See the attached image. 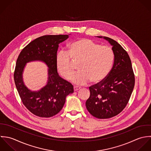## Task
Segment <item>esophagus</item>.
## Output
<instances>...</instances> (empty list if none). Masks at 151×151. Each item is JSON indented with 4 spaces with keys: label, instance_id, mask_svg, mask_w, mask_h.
I'll return each instance as SVG.
<instances>
[{
    "label": "esophagus",
    "instance_id": "obj_1",
    "mask_svg": "<svg viewBox=\"0 0 151 151\" xmlns=\"http://www.w3.org/2000/svg\"><path fill=\"white\" fill-rule=\"evenodd\" d=\"M73 89H74V91H78V90H79V89H81V88H80V87H79V86H75L73 87Z\"/></svg>",
    "mask_w": 151,
    "mask_h": 151
}]
</instances>
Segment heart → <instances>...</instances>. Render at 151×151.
<instances>
[{"instance_id":"obj_1","label":"heart","mask_w":151,"mask_h":151,"mask_svg":"<svg viewBox=\"0 0 151 151\" xmlns=\"http://www.w3.org/2000/svg\"><path fill=\"white\" fill-rule=\"evenodd\" d=\"M114 59V52L107 45H100L89 38H82L73 42L69 52L60 51L57 54L56 63L60 75L69 79L74 72L73 62H79V72L74 74L71 81L78 85H84L91 81L102 82L108 76Z\"/></svg>"}]
</instances>
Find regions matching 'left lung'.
Instances as JSON below:
<instances>
[{"label": "left lung", "instance_id": "left-lung-1", "mask_svg": "<svg viewBox=\"0 0 151 151\" xmlns=\"http://www.w3.org/2000/svg\"><path fill=\"white\" fill-rule=\"evenodd\" d=\"M98 37L112 45L114 64L106 79L89 87L91 95L86 106L93 116L106 119L118 115L127 106L134 88L135 76L130 58L121 45L109 37Z\"/></svg>", "mask_w": 151, "mask_h": 151}]
</instances>
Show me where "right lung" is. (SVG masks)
Segmentation results:
<instances>
[{"label": "right lung", "instance_id": "right-lung-1", "mask_svg": "<svg viewBox=\"0 0 151 151\" xmlns=\"http://www.w3.org/2000/svg\"><path fill=\"white\" fill-rule=\"evenodd\" d=\"M68 35H47L32 41L20 53L14 72V83L24 106L33 114L48 118L58 114L63 108L66 97L72 93L73 85L59 76L56 63L60 42ZM44 61L49 67L47 85L37 92L29 90L22 81L24 68L27 62Z\"/></svg>", "mask_w": 151, "mask_h": 151}]
</instances>
